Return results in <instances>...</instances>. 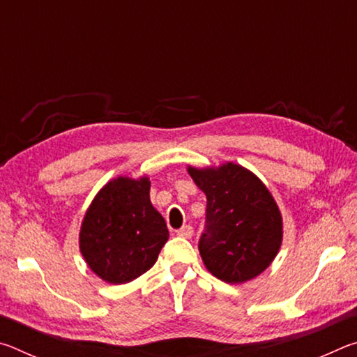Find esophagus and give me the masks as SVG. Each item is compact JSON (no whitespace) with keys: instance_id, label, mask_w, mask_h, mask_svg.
Returning <instances> with one entry per match:
<instances>
[{"instance_id":"34e87169","label":"esophagus","mask_w":357,"mask_h":357,"mask_svg":"<svg viewBox=\"0 0 357 357\" xmlns=\"http://www.w3.org/2000/svg\"><path fill=\"white\" fill-rule=\"evenodd\" d=\"M176 233H178V236H181V238L190 239V238H192V234H193V228H192L190 225H184L183 228H179Z\"/></svg>"}]
</instances>
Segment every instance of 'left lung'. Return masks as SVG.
<instances>
[{"label": "left lung", "instance_id": "8db88e82", "mask_svg": "<svg viewBox=\"0 0 357 357\" xmlns=\"http://www.w3.org/2000/svg\"><path fill=\"white\" fill-rule=\"evenodd\" d=\"M206 195V229L198 250L208 271L227 283L255 279L282 245V214L255 174L233 162L187 168Z\"/></svg>", "mask_w": 357, "mask_h": 357}]
</instances>
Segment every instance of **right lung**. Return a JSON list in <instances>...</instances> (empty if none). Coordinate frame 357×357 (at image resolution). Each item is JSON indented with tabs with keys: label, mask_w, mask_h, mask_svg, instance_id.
I'll return each instance as SVG.
<instances>
[{
	"label": "right lung",
	"mask_w": 357,
	"mask_h": 357,
	"mask_svg": "<svg viewBox=\"0 0 357 357\" xmlns=\"http://www.w3.org/2000/svg\"><path fill=\"white\" fill-rule=\"evenodd\" d=\"M148 176H118L94 197L80 228V252L96 275L113 285L132 282L157 261L168 228L149 200Z\"/></svg>",
	"instance_id": "add662e5"
}]
</instances>
